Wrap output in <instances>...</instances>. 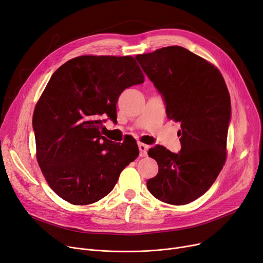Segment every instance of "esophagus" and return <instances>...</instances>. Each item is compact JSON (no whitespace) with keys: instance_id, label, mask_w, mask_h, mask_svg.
Returning a JSON list of instances; mask_svg holds the SVG:
<instances>
[{"instance_id":"esophagus-1","label":"esophagus","mask_w":263,"mask_h":263,"mask_svg":"<svg viewBox=\"0 0 263 263\" xmlns=\"http://www.w3.org/2000/svg\"><path fill=\"white\" fill-rule=\"evenodd\" d=\"M138 146H139V151H140V156L141 157H144V156H146L147 155V148H148V146L146 145V144H144V143H138Z\"/></svg>"}]
</instances>
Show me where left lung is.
<instances>
[{
  "label": "left lung",
  "instance_id": "1",
  "mask_svg": "<svg viewBox=\"0 0 263 263\" xmlns=\"http://www.w3.org/2000/svg\"><path fill=\"white\" fill-rule=\"evenodd\" d=\"M136 59L164 98L168 119L181 123L179 153L161 145L148 149L158 173L147 180V190L162 202L187 204L210 189L226 161L231 118L226 82L213 64L180 46Z\"/></svg>",
  "mask_w": 263,
  "mask_h": 263
}]
</instances>
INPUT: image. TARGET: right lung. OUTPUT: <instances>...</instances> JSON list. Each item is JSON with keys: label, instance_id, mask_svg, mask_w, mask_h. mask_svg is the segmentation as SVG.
I'll use <instances>...</instances> for the list:
<instances>
[{"label": "right lung", "instance_id": "1", "mask_svg": "<svg viewBox=\"0 0 263 263\" xmlns=\"http://www.w3.org/2000/svg\"><path fill=\"white\" fill-rule=\"evenodd\" d=\"M143 82L133 57H77L50 78L33 115L36 157L47 183L65 201L101 200L138 157L136 140L114 143L101 129L104 117L117 121L121 93Z\"/></svg>", "mask_w": 263, "mask_h": 263}]
</instances>
